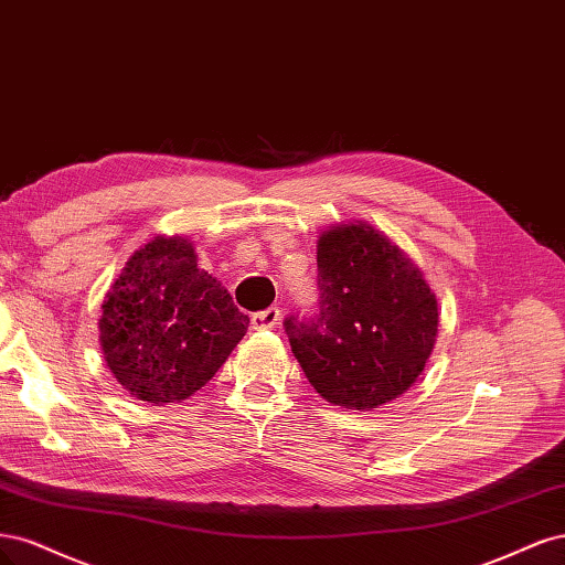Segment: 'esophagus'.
<instances>
[{
  "label": "esophagus",
  "mask_w": 565,
  "mask_h": 565,
  "mask_svg": "<svg viewBox=\"0 0 565 565\" xmlns=\"http://www.w3.org/2000/svg\"><path fill=\"white\" fill-rule=\"evenodd\" d=\"M281 319V309L279 307H267L263 312H256L250 317V323L256 331H265V329H275Z\"/></svg>",
  "instance_id": "1"
}]
</instances>
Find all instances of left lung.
I'll use <instances>...</instances> for the list:
<instances>
[{"label": "left lung", "mask_w": 565, "mask_h": 565, "mask_svg": "<svg viewBox=\"0 0 565 565\" xmlns=\"http://www.w3.org/2000/svg\"><path fill=\"white\" fill-rule=\"evenodd\" d=\"M319 312L284 329L312 387L335 406L371 411L425 371L439 305L404 250L366 223L326 230L317 244Z\"/></svg>", "instance_id": "left-lung-1"}]
</instances>
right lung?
<instances>
[{
    "label": "right lung",
    "instance_id": "right-lung-1",
    "mask_svg": "<svg viewBox=\"0 0 565 565\" xmlns=\"http://www.w3.org/2000/svg\"><path fill=\"white\" fill-rule=\"evenodd\" d=\"M107 369L148 404L185 402L246 335L248 317L196 267L185 236H154L121 269L98 321Z\"/></svg>",
    "mask_w": 565,
    "mask_h": 565
}]
</instances>
